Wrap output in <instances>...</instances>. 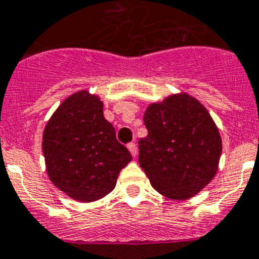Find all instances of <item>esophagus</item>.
Instances as JSON below:
<instances>
[{
    "label": "esophagus",
    "instance_id": "34e87169",
    "mask_svg": "<svg viewBox=\"0 0 259 259\" xmlns=\"http://www.w3.org/2000/svg\"><path fill=\"white\" fill-rule=\"evenodd\" d=\"M127 147H128V149H130V152H131L132 156L138 155V147H136V144H135V143H130Z\"/></svg>",
    "mask_w": 259,
    "mask_h": 259
}]
</instances>
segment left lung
<instances>
[{"label":"left lung","instance_id":"8db88e82","mask_svg":"<svg viewBox=\"0 0 259 259\" xmlns=\"http://www.w3.org/2000/svg\"><path fill=\"white\" fill-rule=\"evenodd\" d=\"M143 119L148 135L139 140V164L151 185L173 200L193 197L214 177L222 149L206 108L181 94L151 104Z\"/></svg>","mask_w":259,"mask_h":259}]
</instances>
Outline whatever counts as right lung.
<instances>
[{
  "label": "right lung",
  "instance_id": "1",
  "mask_svg": "<svg viewBox=\"0 0 259 259\" xmlns=\"http://www.w3.org/2000/svg\"><path fill=\"white\" fill-rule=\"evenodd\" d=\"M50 180L74 200L96 201L112 192L132 156L103 116V103L79 91L58 107L42 142Z\"/></svg>",
  "mask_w": 259,
  "mask_h": 259
}]
</instances>
